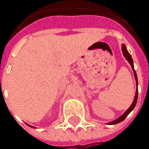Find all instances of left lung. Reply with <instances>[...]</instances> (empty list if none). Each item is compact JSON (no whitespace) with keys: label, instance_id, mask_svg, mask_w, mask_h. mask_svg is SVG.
<instances>
[{"label":"left lung","instance_id":"8db88e82","mask_svg":"<svg viewBox=\"0 0 149 149\" xmlns=\"http://www.w3.org/2000/svg\"><path fill=\"white\" fill-rule=\"evenodd\" d=\"M122 50H123V55H124V57L126 58V60L129 61V63L130 64V66H131V68H132V70H133V72H134V77H135V80H136V82H137V90H136V93H135V97H134V100H133V102H132V104H131V105L129 107V109L122 115V116H120L118 119H116V120H114V121H113V122H111V123H109L108 124H111V125H113V124H116V123H121V122H123V120L128 116V114L132 111L133 109H134V107H135V105H136V104H137V100H138V78H137V74H136V71H135V70H134V65H133V60H132V58H131V56H130V54H129V52L127 51V49H126V46L124 45H122Z\"/></svg>","mask_w":149,"mask_h":149}]
</instances>
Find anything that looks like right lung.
<instances>
[{
	"mask_svg": "<svg viewBox=\"0 0 149 149\" xmlns=\"http://www.w3.org/2000/svg\"><path fill=\"white\" fill-rule=\"evenodd\" d=\"M31 127H32V126H31Z\"/></svg>",
	"mask_w": 149,
	"mask_h": 149,
	"instance_id": "right-lung-1",
	"label": "right lung"
}]
</instances>
